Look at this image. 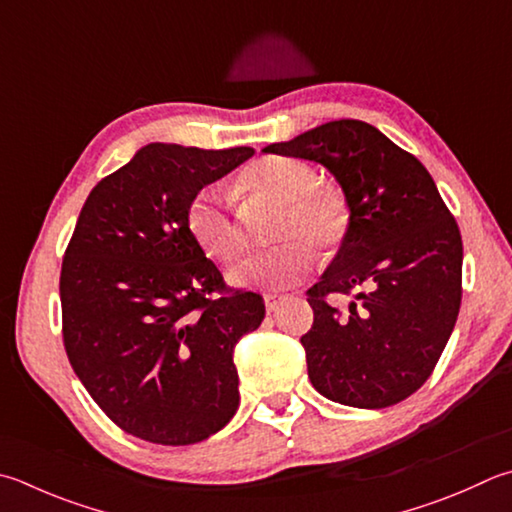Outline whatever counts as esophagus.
Here are the masks:
<instances>
[{"label":"esophagus","instance_id":"34e87169","mask_svg":"<svg viewBox=\"0 0 512 512\" xmlns=\"http://www.w3.org/2000/svg\"><path fill=\"white\" fill-rule=\"evenodd\" d=\"M283 301V296H278V294H267L265 296V310L267 312H274L276 307H278V303Z\"/></svg>","mask_w":512,"mask_h":512}]
</instances>
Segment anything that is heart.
<instances>
[{"label":"heart","mask_w":512,"mask_h":512,"mask_svg":"<svg viewBox=\"0 0 512 512\" xmlns=\"http://www.w3.org/2000/svg\"><path fill=\"white\" fill-rule=\"evenodd\" d=\"M243 187L283 202L272 236L281 243L247 256L229 272L238 287L278 289L301 281L312 267V247H334L345 231L341 200L318 189L314 169L303 160L272 156L249 167ZM185 227L196 245L211 258L231 260L240 252V234L229 214L227 198L216 187H202L185 207Z\"/></svg>","instance_id":"1"}]
</instances>
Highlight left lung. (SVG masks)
Instances as JSON below:
<instances>
[{
    "mask_svg": "<svg viewBox=\"0 0 512 512\" xmlns=\"http://www.w3.org/2000/svg\"><path fill=\"white\" fill-rule=\"evenodd\" d=\"M263 153L323 165L343 189L347 229L321 281L307 289L301 336L314 388L343 406L408 399L435 370L461 305L464 245L428 169L361 120H332ZM355 292L351 314L326 303Z\"/></svg>",
    "mask_w": 512,
    "mask_h": 512,
    "instance_id": "1",
    "label": "left lung"
}]
</instances>
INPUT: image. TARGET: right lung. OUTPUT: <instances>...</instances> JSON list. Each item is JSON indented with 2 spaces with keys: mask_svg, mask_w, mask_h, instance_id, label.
Here are the masks:
<instances>
[{
  "mask_svg": "<svg viewBox=\"0 0 512 512\" xmlns=\"http://www.w3.org/2000/svg\"><path fill=\"white\" fill-rule=\"evenodd\" d=\"M252 156L151 142L93 187L77 218L60 276L64 347L93 401L133 437L189 446L238 410L234 347L265 303L229 292L189 236L185 207Z\"/></svg>",
  "mask_w": 512,
  "mask_h": 512,
  "instance_id": "add662e5",
  "label": "right lung"
}]
</instances>
